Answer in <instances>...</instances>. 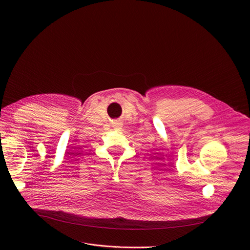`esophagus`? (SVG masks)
I'll use <instances>...</instances> for the list:
<instances>
[{"instance_id":"1","label":"esophagus","mask_w":250,"mask_h":250,"mask_svg":"<svg viewBox=\"0 0 250 250\" xmlns=\"http://www.w3.org/2000/svg\"><path fill=\"white\" fill-rule=\"evenodd\" d=\"M115 126H116V127H117V128H120V127H121V126H122V125H121V124H120V123H116V124H115Z\"/></svg>"}]
</instances>
